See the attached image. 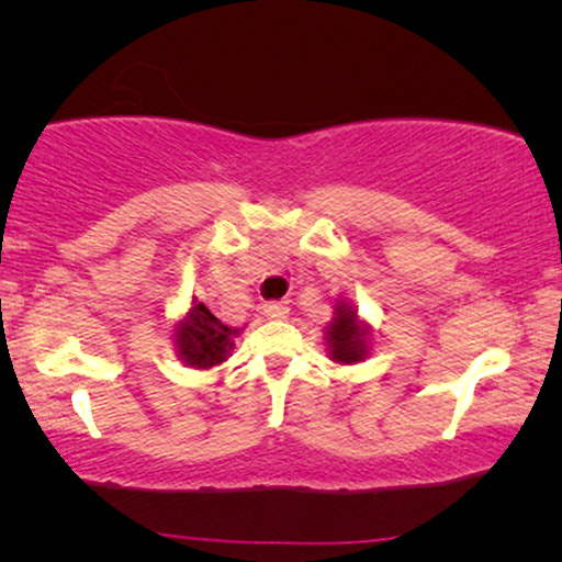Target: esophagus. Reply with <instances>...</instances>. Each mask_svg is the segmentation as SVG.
<instances>
[{
	"mask_svg": "<svg viewBox=\"0 0 562 562\" xmlns=\"http://www.w3.org/2000/svg\"><path fill=\"white\" fill-rule=\"evenodd\" d=\"M263 312H266V317L281 319V317H286V314H289V302H286V299H281V302H268Z\"/></svg>",
	"mask_w": 562,
	"mask_h": 562,
	"instance_id": "obj_1",
	"label": "esophagus"
}]
</instances>
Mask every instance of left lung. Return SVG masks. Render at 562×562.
Returning a JSON list of instances; mask_svg holds the SVG:
<instances>
[{
  "label": "left lung",
  "instance_id": "left-lung-1",
  "mask_svg": "<svg viewBox=\"0 0 562 562\" xmlns=\"http://www.w3.org/2000/svg\"><path fill=\"white\" fill-rule=\"evenodd\" d=\"M327 352L335 363H360L371 352V325L358 317V310L345 299H337L335 317L325 327Z\"/></svg>",
  "mask_w": 562,
  "mask_h": 562
}]
</instances>
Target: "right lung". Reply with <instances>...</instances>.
<instances>
[{
  "mask_svg": "<svg viewBox=\"0 0 562 562\" xmlns=\"http://www.w3.org/2000/svg\"><path fill=\"white\" fill-rule=\"evenodd\" d=\"M240 329L227 327L220 319L217 304L210 299H191L189 312L176 322L173 345L189 368H214L233 356L235 337Z\"/></svg>",
  "mask_w": 562,
  "mask_h": 562,
  "instance_id": "add662e5",
  "label": "right lung"
}]
</instances>
